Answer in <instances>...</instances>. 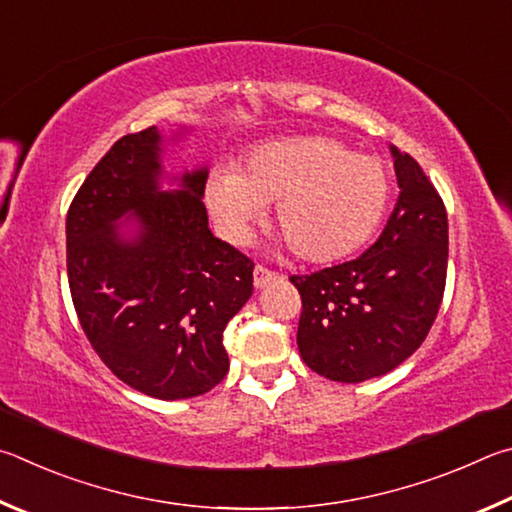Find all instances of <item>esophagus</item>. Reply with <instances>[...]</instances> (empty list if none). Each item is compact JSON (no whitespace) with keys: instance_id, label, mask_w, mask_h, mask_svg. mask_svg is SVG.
<instances>
[{"instance_id":"obj_1","label":"esophagus","mask_w":512,"mask_h":512,"mask_svg":"<svg viewBox=\"0 0 512 512\" xmlns=\"http://www.w3.org/2000/svg\"><path fill=\"white\" fill-rule=\"evenodd\" d=\"M276 279H279V274L267 270V267H263V265L254 267V285H256V288H265V285L274 283Z\"/></svg>"}]
</instances>
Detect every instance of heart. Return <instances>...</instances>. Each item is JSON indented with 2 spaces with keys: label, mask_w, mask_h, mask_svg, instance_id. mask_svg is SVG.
<instances>
[{
  "label": "heart",
  "mask_w": 512,
  "mask_h": 512,
  "mask_svg": "<svg viewBox=\"0 0 512 512\" xmlns=\"http://www.w3.org/2000/svg\"><path fill=\"white\" fill-rule=\"evenodd\" d=\"M389 173L380 159L355 155L330 137L261 143L236 173L218 170L206 206L222 236L242 245L265 206L303 263L328 265L355 254L378 231L389 206Z\"/></svg>",
  "instance_id": "b5f03b06"
}]
</instances>
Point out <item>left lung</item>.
Returning a JSON list of instances; mask_svg holds the SVG:
<instances>
[{"label": "left lung", "instance_id": "1", "mask_svg": "<svg viewBox=\"0 0 512 512\" xmlns=\"http://www.w3.org/2000/svg\"><path fill=\"white\" fill-rule=\"evenodd\" d=\"M400 195L360 258L292 276L301 294L297 344L312 371L364 382L396 369L425 342L447 274V213L414 157L389 146Z\"/></svg>", "mask_w": 512, "mask_h": 512}]
</instances>
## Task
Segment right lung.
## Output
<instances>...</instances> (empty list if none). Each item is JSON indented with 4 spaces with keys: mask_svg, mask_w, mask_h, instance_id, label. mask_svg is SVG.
<instances>
[{
    "mask_svg": "<svg viewBox=\"0 0 512 512\" xmlns=\"http://www.w3.org/2000/svg\"><path fill=\"white\" fill-rule=\"evenodd\" d=\"M161 155L152 125L87 175L67 213V276L107 369L150 398L182 400L227 375L222 333L251 297L254 263L209 229L206 166L168 173Z\"/></svg>",
    "mask_w": 512,
    "mask_h": 512,
    "instance_id": "obj_1",
    "label": "right lung"
}]
</instances>
